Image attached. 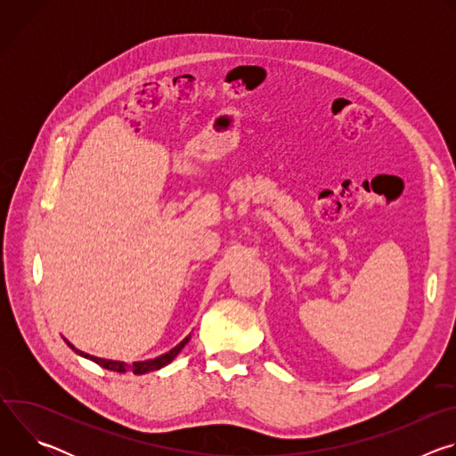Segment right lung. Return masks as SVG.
<instances>
[{
    "instance_id": "1",
    "label": "right lung",
    "mask_w": 456,
    "mask_h": 456,
    "mask_svg": "<svg viewBox=\"0 0 456 456\" xmlns=\"http://www.w3.org/2000/svg\"><path fill=\"white\" fill-rule=\"evenodd\" d=\"M189 341V338H185L178 346H175L171 352H167V354H164V355H160V357H157V359H150V361H142V362H134V364H124V362H118V361H106V359H99V357H94V355H88V354H85V352H79L77 348H74L70 343V346H72V350H76V354H79V355H83V357H86V359H90V361H94V362H97L99 366H102V368H106V370H110V371H118V373H126V371H129L132 370L135 375H142V373H148V371H155V370H159V368H162V366H166V364H169L176 355H178V352L183 348V345Z\"/></svg>"
}]
</instances>
